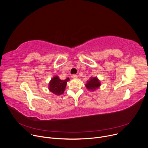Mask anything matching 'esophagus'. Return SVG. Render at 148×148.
<instances>
[{
  "label": "esophagus",
  "instance_id": "34e87169",
  "mask_svg": "<svg viewBox=\"0 0 148 148\" xmlns=\"http://www.w3.org/2000/svg\"><path fill=\"white\" fill-rule=\"evenodd\" d=\"M71 77H72V78H77V75L73 74V75H72Z\"/></svg>",
  "mask_w": 148,
  "mask_h": 148
}]
</instances>
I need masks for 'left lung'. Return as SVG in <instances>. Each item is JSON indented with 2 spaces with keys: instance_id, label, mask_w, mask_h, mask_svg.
Listing matches in <instances>:
<instances>
[{
  "instance_id": "obj_1",
  "label": "left lung",
  "mask_w": 148,
  "mask_h": 148,
  "mask_svg": "<svg viewBox=\"0 0 148 148\" xmlns=\"http://www.w3.org/2000/svg\"><path fill=\"white\" fill-rule=\"evenodd\" d=\"M85 86L89 91H95L100 87L101 82L97 77H91Z\"/></svg>"
}]
</instances>
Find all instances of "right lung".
Wrapping results in <instances>:
<instances>
[{"instance_id":"obj_1","label":"right lung","mask_w":148,"mask_h":148,"mask_svg":"<svg viewBox=\"0 0 148 148\" xmlns=\"http://www.w3.org/2000/svg\"><path fill=\"white\" fill-rule=\"evenodd\" d=\"M70 80L69 78L66 79H61L57 75L54 76L49 83V90L56 95H60L64 92L67 82Z\"/></svg>"}]
</instances>
